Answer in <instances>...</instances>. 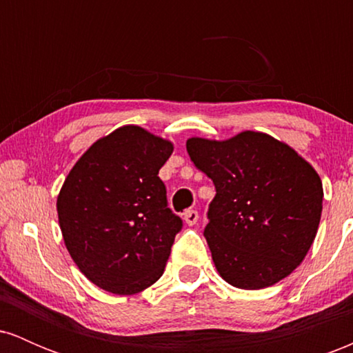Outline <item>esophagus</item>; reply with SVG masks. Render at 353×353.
I'll return each mask as SVG.
<instances>
[{
	"instance_id": "34e87169",
	"label": "esophagus",
	"mask_w": 353,
	"mask_h": 353,
	"mask_svg": "<svg viewBox=\"0 0 353 353\" xmlns=\"http://www.w3.org/2000/svg\"><path fill=\"white\" fill-rule=\"evenodd\" d=\"M182 219H184V222L188 225H196V222L199 221V212H197V210H194V209H189V210H185L184 214H182Z\"/></svg>"
}]
</instances>
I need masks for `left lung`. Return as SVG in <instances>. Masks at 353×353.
I'll return each instance as SVG.
<instances>
[{"instance_id": "1", "label": "left lung", "mask_w": 353, "mask_h": 353, "mask_svg": "<svg viewBox=\"0 0 353 353\" xmlns=\"http://www.w3.org/2000/svg\"><path fill=\"white\" fill-rule=\"evenodd\" d=\"M185 148L216 185L204 237L221 277L257 290L297 269L322 216L315 169L264 132L244 131L228 141L190 137Z\"/></svg>"}]
</instances>
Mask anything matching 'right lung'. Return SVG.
I'll use <instances>...</instances> for the list:
<instances>
[{"label": "right lung", "mask_w": 353, "mask_h": 353, "mask_svg": "<svg viewBox=\"0 0 353 353\" xmlns=\"http://www.w3.org/2000/svg\"><path fill=\"white\" fill-rule=\"evenodd\" d=\"M172 149L139 125H123L81 156L59 190L56 208L68 252L108 292L137 294L164 272L182 229L159 179Z\"/></svg>", "instance_id": "add662e5"}]
</instances>
